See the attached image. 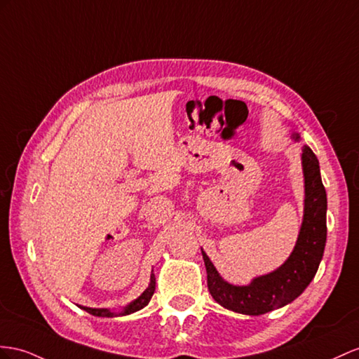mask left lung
<instances>
[{"label": "left lung", "instance_id": "1", "mask_svg": "<svg viewBox=\"0 0 359 359\" xmlns=\"http://www.w3.org/2000/svg\"><path fill=\"white\" fill-rule=\"evenodd\" d=\"M294 141L299 133L294 132ZM302 167L305 176V210L296 247L278 270L255 278L249 285L227 283L218 274L208 255L201 250L208 273V290L219 305L238 314L261 316L288 305L314 279L326 245V189L320 176L317 156L308 145L302 149Z\"/></svg>", "mask_w": 359, "mask_h": 359}]
</instances>
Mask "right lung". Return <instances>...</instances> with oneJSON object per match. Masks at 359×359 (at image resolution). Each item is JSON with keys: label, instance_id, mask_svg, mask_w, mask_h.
Returning <instances> with one entry per match:
<instances>
[{"label": "right lung", "instance_id": "add662e5", "mask_svg": "<svg viewBox=\"0 0 359 359\" xmlns=\"http://www.w3.org/2000/svg\"><path fill=\"white\" fill-rule=\"evenodd\" d=\"M154 290H156V278L154 274L150 276V285L149 288H147L140 297L135 299L133 302L128 303V305L119 312H112L109 309H104V308H88V306H80L81 309H85L86 312H89V314L92 316H97V317H118V316H127V314H132V312H136L142 309L144 306L149 305V302L151 299V296L154 294Z\"/></svg>", "mask_w": 359, "mask_h": 359}]
</instances>
